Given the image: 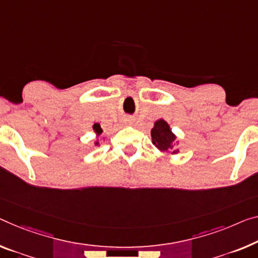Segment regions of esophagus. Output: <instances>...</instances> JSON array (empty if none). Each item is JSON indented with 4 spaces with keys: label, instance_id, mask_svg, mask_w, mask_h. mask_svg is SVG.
<instances>
[{
    "label": "esophagus",
    "instance_id": "34e87169",
    "mask_svg": "<svg viewBox=\"0 0 258 258\" xmlns=\"http://www.w3.org/2000/svg\"><path fill=\"white\" fill-rule=\"evenodd\" d=\"M130 120H129V118H125V120H124V122H126V123H128V122H129Z\"/></svg>",
    "mask_w": 258,
    "mask_h": 258
}]
</instances>
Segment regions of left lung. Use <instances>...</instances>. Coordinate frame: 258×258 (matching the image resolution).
Listing matches in <instances>:
<instances>
[{"label":"left lung","instance_id":"left-lung-1","mask_svg":"<svg viewBox=\"0 0 258 258\" xmlns=\"http://www.w3.org/2000/svg\"><path fill=\"white\" fill-rule=\"evenodd\" d=\"M151 137L152 143L161 152H170L172 154L179 152V150L174 145L176 136L172 133L167 122L162 118L154 122V126L151 130Z\"/></svg>","mask_w":258,"mask_h":258}]
</instances>
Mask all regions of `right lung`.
I'll use <instances>...</instances> for the list:
<instances>
[{
  "label": "right lung",
  "instance_id": "add662e5",
  "mask_svg": "<svg viewBox=\"0 0 258 258\" xmlns=\"http://www.w3.org/2000/svg\"><path fill=\"white\" fill-rule=\"evenodd\" d=\"M93 132L96 133L97 136H100V135L102 134V129L100 128V124H99V123H94V124H93ZM94 145H99V142L94 143Z\"/></svg>",
  "mask_w": 258,
  "mask_h": 258
}]
</instances>
